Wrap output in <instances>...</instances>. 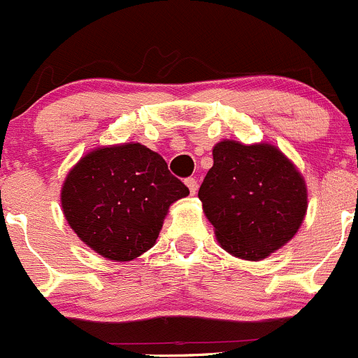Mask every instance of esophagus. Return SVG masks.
I'll return each mask as SVG.
<instances>
[{
  "label": "esophagus",
  "instance_id": "esophagus-1",
  "mask_svg": "<svg viewBox=\"0 0 358 358\" xmlns=\"http://www.w3.org/2000/svg\"><path fill=\"white\" fill-rule=\"evenodd\" d=\"M185 185L189 187L190 196H194V194L197 192V180H196V178H187V180H185Z\"/></svg>",
  "mask_w": 358,
  "mask_h": 358
}]
</instances>
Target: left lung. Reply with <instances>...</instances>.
<instances>
[{"label": "left lung", "mask_w": 358, "mask_h": 358, "mask_svg": "<svg viewBox=\"0 0 358 358\" xmlns=\"http://www.w3.org/2000/svg\"><path fill=\"white\" fill-rule=\"evenodd\" d=\"M296 166L270 143L223 140L199 189L202 209L218 243L243 259L266 258L287 244L308 208Z\"/></svg>", "instance_id": "left-lung-1"}]
</instances>
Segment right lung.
<instances>
[{
  "label": "right lung",
  "instance_id": "right-lung-1",
  "mask_svg": "<svg viewBox=\"0 0 358 358\" xmlns=\"http://www.w3.org/2000/svg\"><path fill=\"white\" fill-rule=\"evenodd\" d=\"M189 189L142 143L100 147L62 185V209L79 239L107 259L129 262L156 244L169 206Z\"/></svg>",
  "mask_w": 358,
  "mask_h": 358
}]
</instances>
